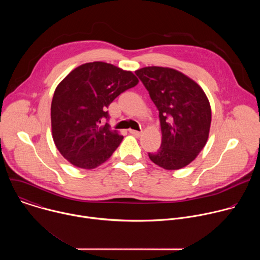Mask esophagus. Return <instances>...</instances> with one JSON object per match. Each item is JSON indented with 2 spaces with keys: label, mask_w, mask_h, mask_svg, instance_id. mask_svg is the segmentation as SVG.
Wrapping results in <instances>:
<instances>
[{
  "label": "esophagus",
  "mask_w": 260,
  "mask_h": 260,
  "mask_svg": "<svg viewBox=\"0 0 260 260\" xmlns=\"http://www.w3.org/2000/svg\"><path fill=\"white\" fill-rule=\"evenodd\" d=\"M132 135H134L135 137H140L142 135V132H138V131H135V129H129L128 131Z\"/></svg>",
  "instance_id": "34e87169"
}]
</instances>
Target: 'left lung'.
<instances>
[{
	"label": "left lung",
	"mask_w": 260,
	"mask_h": 260,
	"mask_svg": "<svg viewBox=\"0 0 260 260\" xmlns=\"http://www.w3.org/2000/svg\"><path fill=\"white\" fill-rule=\"evenodd\" d=\"M158 110L162 141L149 158L166 170L190 164L205 147L211 125V107L204 90L181 72L147 67L135 72Z\"/></svg>",
	"instance_id": "1"
}]
</instances>
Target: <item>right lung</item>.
<instances>
[{"mask_svg": "<svg viewBox=\"0 0 260 260\" xmlns=\"http://www.w3.org/2000/svg\"><path fill=\"white\" fill-rule=\"evenodd\" d=\"M139 83L132 72L102 61L84 63L57 85L51 103L55 146L73 166L91 170L111 157L123 137L110 131L109 105Z\"/></svg>", "mask_w": 260, "mask_h": 260, "instance_id": "obj_1", "label": "right lung"}]
</instances>
